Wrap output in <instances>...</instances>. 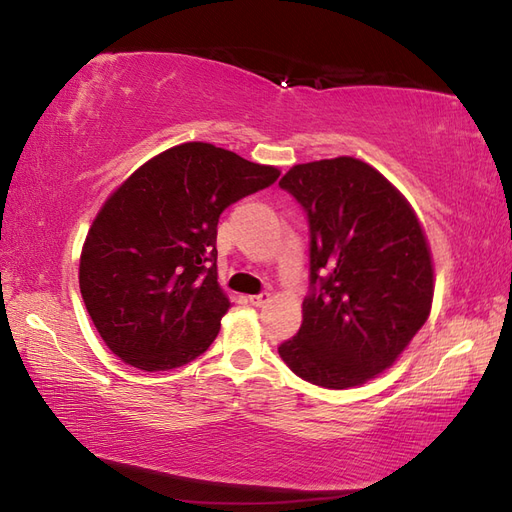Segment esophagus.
<instances>
[{
    "label": "esophagus",
    "instance_id": "34e87169",
    "mask_svg": "<svg viewBox=\"0 0 512 512\" xmlns=\"http://www.w3.org/2000/svg\"><path fill=\"white\" fill-rule=\"evenodd\" d=\"M269 299H271V295H269V293L250 295V303H252V306H256V308H262V306H265V303H269Z\"/></svg>",
    "mask_w": 512,
    "mask_h": 512
}]
</instances>
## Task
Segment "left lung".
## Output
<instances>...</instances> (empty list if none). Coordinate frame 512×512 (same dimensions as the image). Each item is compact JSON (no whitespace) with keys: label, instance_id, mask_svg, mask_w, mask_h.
<instances>
[{"label":"left lung","instance_id":"8db88e82","mask_svg":"<svg viewBox=\"0 0 512 512\" xmlns=\"http://www.w3.org/2000/svg\"><path fill=\"white\" fill-rule=\"evenodd\" d=\"M280 187L308 215L310 293L278 353L314 385L355 388L390 368L431 314L426 234L403 193L353 157L293 165Z\"/></svg>","mask_w":512,"mask_h":512}]
</instances>
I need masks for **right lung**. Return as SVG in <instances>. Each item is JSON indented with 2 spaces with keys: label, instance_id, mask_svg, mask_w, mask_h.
Segmentation results:
<instances>
[{
  "label": "right lung",
  "instance_id": "1",
  "mask_svg": "<svg viewBox=\"0 0 512 512\" xmlns=\"http://www.w3.org/2000/svg\"><path fill=\"white\" fill-rule=\"evenodd\" d=\"M280 170L206 142L146 161L105 200L79 260V288L122 362L170 370L202 355L230 301L217 284V222Z\"/></svg>",
  "mask_w": 512,
  "mask_h": 512
}]
</instances>
